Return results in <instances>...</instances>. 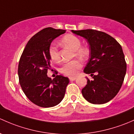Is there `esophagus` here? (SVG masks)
Returning <instances> with one entry per match:
<instances>
[{"label": "esophagus", "instance_id": "1", "mask_svg": "<svg viewBox=\"0 0 134 134\" xmlns=\"http://www.w3.org/2000/svg\"><path fill=\"white\" fill-rule=\"evenodd\" d=\"M70 81H75V79H76V77H70Z\"/></svg>", "mask_w": 134, "mask_h": 134}]
</instances>
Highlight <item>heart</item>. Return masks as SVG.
<instances>
[{"label": "heart", "instance_id": "heart-1", "mask_svg": "<svg viewBox=\"0 0 134 134\" xmlns=\"http://www.w3.org/2000/svg\"><path fill=\"white\" fill-rule=\"evenodd\" d=\"M60 45L64 47H68L74 50V56L85 59L89 55V49L85 46H81V41L75 35L72 34H66L59 42ZM48 55L52 62L58 63L60 62V57L57 47L51 45L48 49ZM82 68V63L80 60H73L65 63L59 68V71L63 75L68 77H74L77 75Z\"/></svg>", "mask_w": 134, "mask_h": 134}]
</instances>
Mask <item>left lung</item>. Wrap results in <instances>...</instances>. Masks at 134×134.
<instances>
[{
    "mask_svg": "<svg viewBox=\"0 0 134 134\" xmlns=\"http://www.w3.org/2000/svg\"><path fill=\"white\" fill-rule=\"evenodd\" d=\"M74 34L83 37L90 45V58L84 72L87 85L82 89L86 100L95 104H104L113 99L121 89L126 71V63L122 47L108 34L88 29L75 31Z\"/></svg>",
    "mask_w": 134,
    "mask_h": 134,
    "instance_id": "obj_1",
    "label": "left lung"
}]
</instances>
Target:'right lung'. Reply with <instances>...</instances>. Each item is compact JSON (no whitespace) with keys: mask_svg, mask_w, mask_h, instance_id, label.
I'll return each mask as SVG.
<instances>
[{"mask_svg":"<svg viewBox=\"0 0 134 134\" xmlns=\"http://www.w3.org/2000/svg\"><path fill=\"white\" fill-rule=\"evenodd\" d=\"M66 30L46 27L34 35L20 56L18 66L19 83L30 101L43 108L55 107L64 98L69 83L68 77H48L51 70L48 49L54 38Z\"/></svg>","mask_w":134,"mask_h":134,"instance_id":"obj_1","label":"right lung"}]
</instances>
